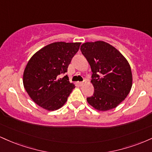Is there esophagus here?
Instances as JSON below:
<instances>
[{"label": "esophagus", "mask_w": 152, "mask_h": 152, "mask_svg": "<svg viewBox=\"0 0 152 152\" xmlns=\"http://www.w3.org/2000/svg\"><path fill=\"white\" fill-rule=\"evenodd\" d=\"M85 83H86V80H84V81H83L79 82V83H78V84H79L80 86H83V85L85 84Z\"/></svg>", "instance_id": "obj_1"}]
</instances>
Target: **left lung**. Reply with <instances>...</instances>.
Segmentation results:
<instances>
[{"label":"left lung","instance_id":"left-lung-1","mask_svg":"<svg viewBox=\"0 0 152 152\" xmlns=\"http://www.w3.org/2000/svg\"><path fill=\"white\" fill-rule=\"evenodd\" d=\"M81 51L90 64L93 96L87 98L99 111L116 108L124 100L132 86V74L128 61L114 46L104 41L86 42Z\"/></svg>","mask_w":152,"mask_h":152}]
</instances>
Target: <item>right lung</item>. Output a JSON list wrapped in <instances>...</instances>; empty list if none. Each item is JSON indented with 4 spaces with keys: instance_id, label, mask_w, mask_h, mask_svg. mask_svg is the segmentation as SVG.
I'll list each match as a JSON object with an SVG mask.
<instances>
[{
    "instance_id": "1",
    "label": "right lung",
    "mask_w": 152,
    "mask_h": 152,
    "mask_svg": "<svg viewBox=\"0 0 152 152\" xmlns=\"http://www.w3.org/2000/svg\"><path fill=\"white\" fill-rule=\"evenodd\" d=\"M81 43L55 42L31 57L23 73V86L32 100L48 111L58 109L67 101L74 84L65 74Z\"/></svg>"
}]
</instances>
